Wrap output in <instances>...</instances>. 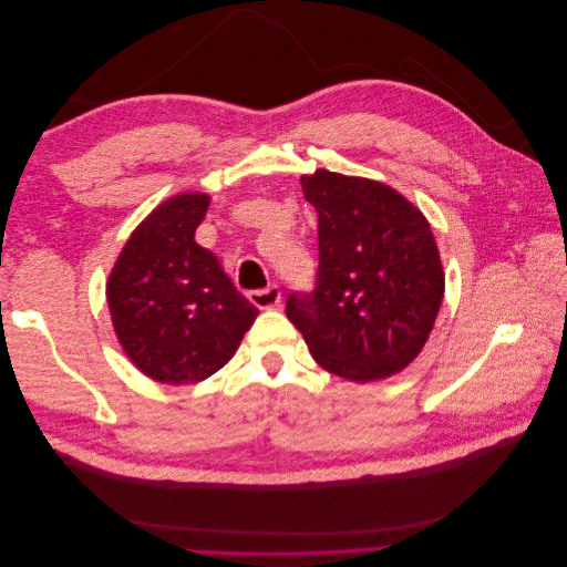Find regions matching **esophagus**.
<instances>
[{
    "label": "esophagus",
    "instance_id": "34e87169",
    "mask_svg": "<svg viewBox=\"0 0 567 567\" xmlns=\"http://www.w3.org/2000/svg\"><path fill=\"white\" fill-rule=\"evenodd\" d=\"M248 300L255 307H260V310H269V307H277L281 302V290H279V286H267V288H260V290H250Z\"/></svg>",
    "mask_w": 567,
    "mask_h": 567
}]
</instances>
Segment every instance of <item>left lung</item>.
Instances as JSON below:
<instances>
[{
  "mask_svg": "<svg viewBox=\"0 0 567 567\" xmlns=\"http://www.w3.org/2000/svg\"><path fill=\"white\" fill-rule=\"evenodd\" d=\"M300 184L319 217V267L312 293L288 296L286 317L329 373L388 379L423 350L442 305L431 225L381 182L319 169Z\"/></svg>",
  "mask_w": 567,
  "mask_h": 567,
  "instance_id": "left-lung-1",
  "label": "left lung"
}]
</instances>
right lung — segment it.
<instances>
[{
  "label": "right lung",
  "mask_w": 567,
  "mask_h": 567,
  "mask_svg": "<svg viewBox=\"0 0 567 567\" xmlns=\"http://www.w3.org/2000/svg\"><path fill=\"white\" fill-rule=\"evenodd\" d=\"M208 205L205 194L158 205L130 236L106 286L120 346L158 383L208 379L260 315L215 252L196 244Z\"/></svg>",
  "instance_id": "obj_1"
}]
</instances>
